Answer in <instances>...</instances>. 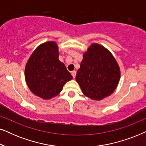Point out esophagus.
Listing matches in <instances>:
<instances>
[{
    "mask_svg": "<svg viewBox=\"0 0 146 146\" xmlns=\"http://www.w3.org/2000/svg\"><path fill=\"white\" fill-rule=\"evenodd\" d=\"M71 74H72V76H73L74 78L76 77V72L75 70L72 71V72H71Z\"/></svg>",
    "mask_w": 146,
    "mask_h": 146,
    "instance_id": "1",
    "label": "esophagus"
}]
</instances>
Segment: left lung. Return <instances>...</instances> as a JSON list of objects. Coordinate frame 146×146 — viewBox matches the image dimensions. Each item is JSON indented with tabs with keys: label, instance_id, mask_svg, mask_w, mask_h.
Here are the masks:
<instances>
[{
	"label": "left lung",
	"instance_id": "8db88e82",
	"mask_svg": "<svg viewBox=\"0 0 146 146\" xmlns=\"http://www.w3.org/2000/svg\"><path fill=\"white\" fill-rule=\"evenodd\" d=\"M120 68L110 51L92 43L83 54L76 80L86 96L99 101L110 96L120 79Z\"/></svg>",
	"mask_w": 146,
	"mask_h": 146
}]
</instances>
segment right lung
Segmentation results:
<instances>
[{
	"label": "right lung",
	"mask_w": 146,
	"mask_h": 146,
	"mask_svg": "<svg viewBox=\"0 0 146 146\" xmlns=\"http://www.w3.org/2000/svg\"><path fill=\"white\" fill-rule=\"evenodd\" d=\"M58 56L57 43L48 41L34 50L26 64L25 76L28 87L43 100L56 96L65 84L73 78Z\"/></svg>",
	"instance_id": "1"
}]
</instances>
